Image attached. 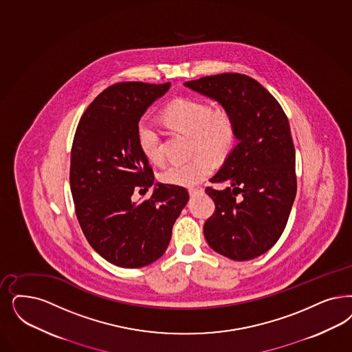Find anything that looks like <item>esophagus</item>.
<instances>
[{"label": "esophagus", "instance_id": "obj_1", "mask_svg": "<svg viewBox=\"0 0 352 352\" xmlns=\"http://www.w3.org/2000/svg\"><path fill=\"white\" fill-rule=\"evenodd\" d=\"M188 192H190L191 196H195V195H197L200 192V190H199V188H190V190H188Z\"/></svg>", "mask_w": 352, "mask_h": 352}]
</instances>
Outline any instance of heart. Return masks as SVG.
<instances>
[{
  "mask_svg": "<svg viewBox=\"0 0 352 352\" xmlns=\"http://www.w3.org/2000/svg\"><path fill=\"white\" fill-rule=\"evenodd\" d=\"M164 120L171 129L188 133L192 138L195 157L184 162H171L161 171V179L168 184L192 187L213 171V161L223 160L236 142V127L229 110L210 109L197 100H177L164 111ZM136 142L149 161L162 158L161 131L157 126L142 118L136 124Z\"/></svg>",
  "mask_w": 352,
  "mask_h": 352,
  "instance_id": "b5f03b06",
  "label": "heart"
}]
</instances>
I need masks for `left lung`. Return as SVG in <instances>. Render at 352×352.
Segmentation results:
<instances>
[{
    "instance_id": "1",
    "label": "left lung",
    "mask_w": 352,
    "mask_h": 352,
    "mask_svg": "<svg viewBox=\"0 0 352 352\" xmlns=\"http://www.w3.org/2000/svg\"><path fill=\"white\" fill-rule=\"evenodd\" d=\"M184 87L217 101L230 111L238 144L206 188L216 212L204 223L209 247L235 261L265 254L286 228L296 195L295 149L289 120L278 101L255 79L219 74Z\"/></svg>"
}]
</instances>
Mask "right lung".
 Returning <instances> with one entry per match:
<instances>
[{"label": "right lung", "mask_w": 352, "mask_h": 352, "mask_svg": "<svg viewBox=\"0 0 352 352\" xmlns=\"http://www.w3.org/2000/svg\"><path fill=\"white\" fill-rule=\"evenodd\" d=\"M170 85H110L89 104L74 136L75 213L92 248L117 267H146L164 255L173 225L188 201L184 187L155 183L136 142L138 122ZM149 186L154 187L151 199L133 201L135 189Z\"/></svg>", "instance_id": "add662e5"}]
</instances>
